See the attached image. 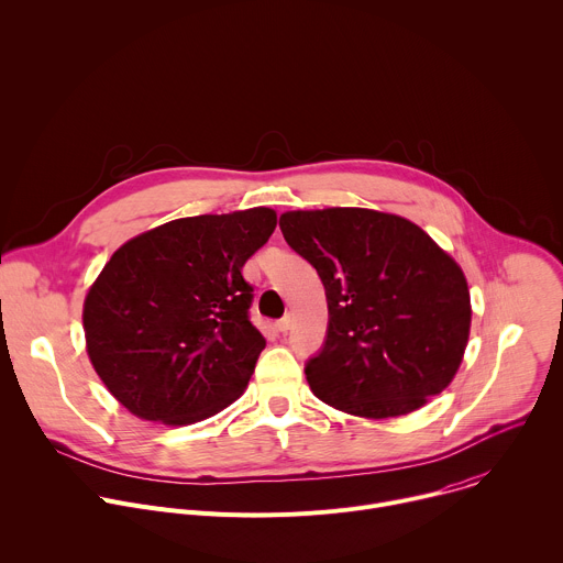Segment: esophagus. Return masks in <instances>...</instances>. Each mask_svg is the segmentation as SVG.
<instances>
[{
    "label": "esophagus",
    "instance_id": "34e87169",
    "mask_svg": "<svg viewBox=\"0 0 563 563\" xmlns=\"http://www.w3.org/2000/svg\"><path fill=\"white\" fill-rule=\"evenodd\" d=\"M276 328H278V332H283V334H287L289 330H291V316H283L278 323H276Z\"/></svg>",
    "mask_w": 563,
    "mask_h": 563
}]
</instances>
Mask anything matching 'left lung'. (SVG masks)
<instances>
[{
    "label": "left lung",
    "instance_id": "left-lung-1",
    "mask_svg": "<svg viewBox=\"0 0 563 563\" xmlns=\"http://www.w3.org/2000/svg\"><path fill=\"white\" fill-rule=\"evenodd\" d=\"M280 231L328 296L325 341L305 363L320 400L389 419L450 385L467 345L470 291L461 267L421 227L336 207L287 211Z\"/></svg>",
    "mask_w": 563,
    "mask_h": 563
}]
</instances>
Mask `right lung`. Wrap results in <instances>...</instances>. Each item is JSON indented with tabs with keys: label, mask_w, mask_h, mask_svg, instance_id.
I'll list each match as a JSON object with an SVG mask.
<instances>
[{
	"label": "right lung",
	"mask_w": 563,
	"mask_h": 563,
	"mask_svg": "<svg viewBox=\"0 0 563 563\" xmlns=\"http://www.w3.org/2000/svg\"><path fill=\"white\" fill-rule=\"evenodd\" d=\"M274 229L267 207L178 218L111 256L82 320L91 363L126 410L185 426L243 394L265 350L243 265Z\"/></svg>",
	"instance_id": "right-lung-1"
}]
</instances>
